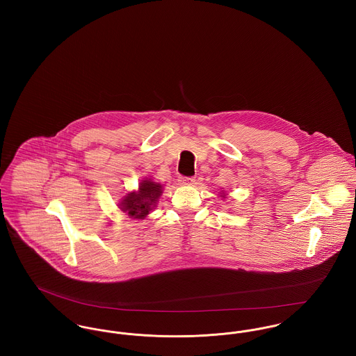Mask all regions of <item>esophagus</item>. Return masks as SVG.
<instances>
[{"label": "esophagus", "instance_id": "34e87169", "mask_svg": "<svg viewBox=\"0 0 356 356\" xmlns=\"http://www.w3.org/2000/svg\"><path fill=\"white\" fill-rule=\"evenodd\" d=\"M179 182L182 185H192L195 182L193 177H179Z\"/></svg>", "mask_w": 356, "mask_h": 356}]
</instances>
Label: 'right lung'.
<instances>
[{
	"label": "right lung",
	"mask_w": 356,
	"mask_h": 356,
	"mask_svg": "<svg viewBox=\"0 0 356 356\" xmlns=\"http://www.w3.org/2000/svg\"><path fill=\"white\" fill-rule=\"evenodd\" d=\"M161 193V185L152 181H144L140 185V191L129 193L122 203V209L134 219L145 218Z\"/></svg>",
	"instance_id": "right-lung-1"
}]
</instances>
